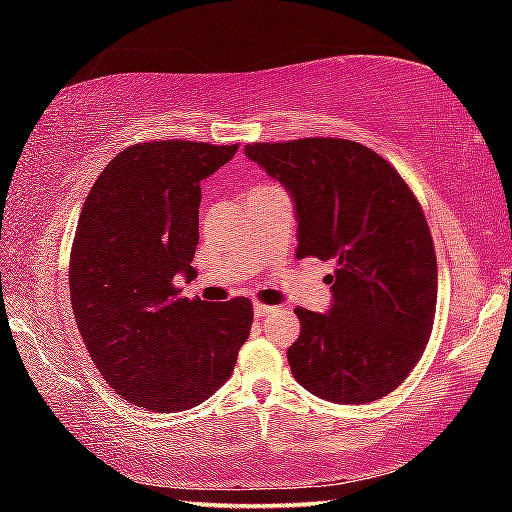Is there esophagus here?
<instances>
[{"label":"esophagus","instance_id":"esophagus-1","mask_svg":"<svg viewBox=\"0 0 512 512\" xmlns=\"http://www.w3.org/2000/svg\"><path fill=\"white\" fill-rule=\"evenodd\" d=\"M253 311H255V316H257V318H262V316H268V314H273V311H275V307H271V305H264V302H255V307H253Z\"/></svg>","mask_w":512,"mask_h":512}]
</instances>
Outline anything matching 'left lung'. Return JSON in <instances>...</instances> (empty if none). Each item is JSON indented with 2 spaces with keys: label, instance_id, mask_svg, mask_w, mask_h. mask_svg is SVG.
Returning a JSON list of instances; mask_svg holds the SVG:
<instances>
[{
  "label": "left lung",
  "instance_id": "8db88e82",
  "mask_svg": "<svg viewBox=\"0 0 512 512\" xmlns=\"http://www.w3.org/2000/svg\"><path fill=\"white\" fill-rule=\"evenodd\" d=\"M291 194L296 257L336 264L327 314L296 309L293 377L336 404L395 391L420 361L436 316L438 266L411 187L379 153L339 137L246 144Z\"/></svg>",
  "mask_w": 512,
  "mask_h": 512
}]
</instances>
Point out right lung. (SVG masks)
<instances>
[{
	"instance_id": "obj_1",
	"label": "right lung",
	"mask_w": 512,
	"mask_h": 512,
	"mask_svg": "<svg viewBox=\"0 0 512 512\" xmlns=\"http://www.w3.org/2000/svg\"><path fill=\"white\" fill-rule=\"evenodd\" d=\"M239 144L162 140L115 155L85 198L69 257V296L94 366L146 411H185L230 379L253 325L248 298L180 296L192 280L201 180Z\"/></svg>"
}]
</instances>
